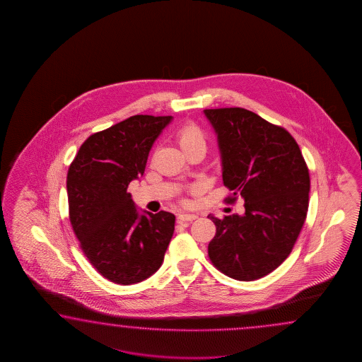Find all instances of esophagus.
I'll use <instances>...</instances> for the list:
<instances>
[{
    "label": "esophagus",
    "mask_w": 362,
    "mask_h": 362,
    "mask_svg": "<svg viewBox=\"0 0 362 362\" xmlns=\"http://www.w3.org/2000/svg\"><path fill=\"white\" fill-rule=\"evenodd\" d=\"M198 216L197 215H190V214H181V215H178L177 221L178 223H185V221H194L195 218H197Z\"/></svg>",
    "instance_id": "obj_1"
}]
</instances>
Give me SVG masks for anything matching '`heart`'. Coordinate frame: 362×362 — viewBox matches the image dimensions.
Returning <instances> with one entry per match:
<instances>
[{
    "instance_id": "b5f03b06",
    "label": "heart",
    "mask_w": 362,
    "mask_h": 362,
    "mask_svg": "<svg viewBox=\"0 0 362 362\" xmlns=\"http://www.w3.org/2000/svg\"><path fill=\"white\" fill-rule=\"evenodd\" d=\"M175 139L178 144V146L181 147V150L186 153L192 148H203L206 150L207 147V134L206 132L200 128L198 124L185 123L178 128Z\"/></svg>"
}]
</instances>
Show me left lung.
Here are the masks:
<instances>
[{"instance_id": "1", "label": "left lung", "mask_w": 362, "mask_h": 362, "mask_svg": "<svg viewBox=\"0 0 362 362\" xmlns=\"http://www.w3.org/2000/svg\"><path fill=\"white\" fill-rule=\"evenodd\" d=\"M223 159L226 203L245 200V215L208 216L216 234L209 260L228 277L255 281L291 254L307 218L310 178L300 147L285 128L242 107L204 110Z\"/></svg>"}]
</instances>
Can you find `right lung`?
I'll return each instance as SVG.
<instances>
[{
    "instance_id": "add662e5",
    "label": "right lung",
    "mask_w": 362,
    "mask_h": 362,
    "mask_svg": "<svg viewBox=\"0 0 362 362\" xmlns=\"http://www.w3.org/2000/svg\"><path fill=\"white\" fill-rule=\"evenodd\" d=\"M172 116L134 115L93 133L67 173L69 223L100 276L133 285L160 268L175 230L170 212L139 215L131 181L144 175L156 137Z\"/></svg>"
}]
</instances>
